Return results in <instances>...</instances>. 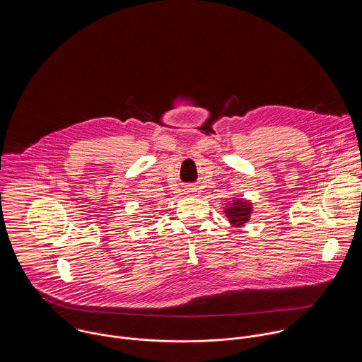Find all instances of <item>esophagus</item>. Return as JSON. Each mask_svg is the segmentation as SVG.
<instances>
[{"label":"esophagus","mask_w":362,"mask_h":362,"mask_svg":"<svg viewBox=\"0 0 362 362\" xmlns=\"http://www.w3.org/2000/svg\"><path fill=\"white\" fill-rule=\"evenodd\" d=\"M185 192L189 194V192H194V191H192V188H188V189H185Z\"/></svg>","instance_id":"1"}]
</instances>
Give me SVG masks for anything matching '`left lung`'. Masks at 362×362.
<instances>
[{"label":"left lung","mask_w":362,"mask_h":362,"mask_svg":"<svg viewBox=\"0 0 362 362\" xmlns=\"http://www.w3.org/2000/svg\"><path fill=\"white\" fill-rule=\"evenodd\" d=\"M251 211H252V204L250 201H244L240 198L233 199L224 209L226 216L228 217L230 223L234 227H241L245 223H248L251 217Z\"/></svg>","instance_id":"1"}]
</instances>
